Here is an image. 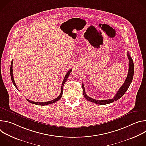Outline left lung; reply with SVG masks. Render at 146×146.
Returning a JSON list of instances; mask_svg holds the SVG:
<instances>
[{"label":"left lung","mask_w":146,"mask_h":146,"mask_svg":"<svg viewBox=\"0 0 146 146\" xmlns=\"http://www.w3.org/2000/svg\"><path fill=\"white\" fill-rule=\"evenodd\" d=\"M127 55H128V59H129L128 73V75H127V78H126L125 81V82H123V84H122V86L120 87L119 90L117 91V94L114 96V98L113 99H110L101 100L92 99V98L89 97L86 94L84 85H83V84H82V87L83 95H84V96L85 97V98L87 100H89V101H90L92 103H96V104H98V105H107V104L113 103V102L118 100L119 99H120L124 95V94L125 93L126 91L128 90L129 87L130 86V85L131 84L132 79H133V73H134V65H133V60H132V58L131 57V56L129 55V53L128 52Z\"/></svg>","instance_id":"obj_1"}]
</instances>
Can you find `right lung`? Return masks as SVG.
<instances>
[{
  "label": "right lung",
  "instance_id": "right-lung-1",
  "mask_svg": "<svg viewBox=\"0 0 146 146\" xmlns=\"http://www.w3.org/2000/svg\"><path fill=\"white\" fill-rule=\"evenodd\" d=\"M13 60H12V61H11V66H10V76H11V80H12V82H13V83L14 86L18 90V88H17V86H16V84H15L14 80V77H13ZM72 69H70V70L68 71V72L66 74V75H65V78H64V80H63V82H62V83L61 92H60V95H59L56 98H55V99H53V100H50V101H48V102H36L32 101V100H29V99H27V100L29 102H30V103H32V104H35V105H40V106H45V105H50V104L54 103L57 102L58 100H59L61 98L62 95V94H63V87H64V84H65V82L66 81V80H67V79H68V78L69 74H70V73H71V72H72Z\"/></svg>",
  "mask_w": 146,
  "mask_h": 146
}]
</instances>
